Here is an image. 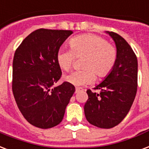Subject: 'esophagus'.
Returning a JSON list of instances; mask_svg holds the SVG:
<instances>
[{"mask_svg": "<svg viewBox=\"0 0 149 149\" xmlns=\"http://www.w3.org/2000/svg\"><path fill=\"white\" fill-rule=\"evenodd\" d=\"M82 90H83V88H76V92H78V91H82Z\"/></svg>", "mask_w": 149, "mask_h": 149, "instance_id": "34e87169", "label": "esophagus"}]
</instances>
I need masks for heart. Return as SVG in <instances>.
Returning <instances> with one entry per match:
<instances>
[{
  "instance_id": "b5f03b06",
  "label": "heart",
  "mask_w": 149,
  "mask_h": 149,
  "mask_svg": "<svg viewBox=\"0 0 149 149\" xmlns=\"http://www.w3.org/2000/svg\"><path fill=\"white\" fill-rule=\"evenodd\" d=\"M71 49H59L57 62L61 69L68 71L71 69L75 58H84L81 66L84 69L73 71L66 75L64 80L75 86L93 82L95 74L105 77L114 69L118 58L116 48L105 38L92 34L76 36L70 39Z\"/></svg>"
}]
</instances>
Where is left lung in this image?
<instances>
[{"label":"left lung","instance_id":"8db88e82","mask_svg":"<svg viewBox=\"0 0 149 149\" xmlns=\"http://www.w3.org/2000/svg\"><path fill=\"white\" fill-rule=\"evenodd\" d=\"M115 42L118 58L114 69L95 86L97 93L87 90L84 114L91 125L111 129L125 118L137 90V59L131 47L117 33L107 31Z\"/></svg>","mask_w":149,"mask_h":149}]
</instances>
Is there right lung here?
<instances>
[{
    "instance_id": "1",
    "label": "right lung",
    "mask_w": 149,
    "mask_h": 149,
    "mask_svg": "<svg viewBox=\"0 0 149 149\" xmlns=\"http://www.w3.org/2000/svg\"><path fill=\"white\" fill-rule=\"evenodd\" d=\"M72 31L41 28L24 38L13 63V92L19 110L34 126L49 129L63 119L75 91L67 82L54 87L61 77L57 62L61 46Z\"/></svg>"
}]
</instances>
